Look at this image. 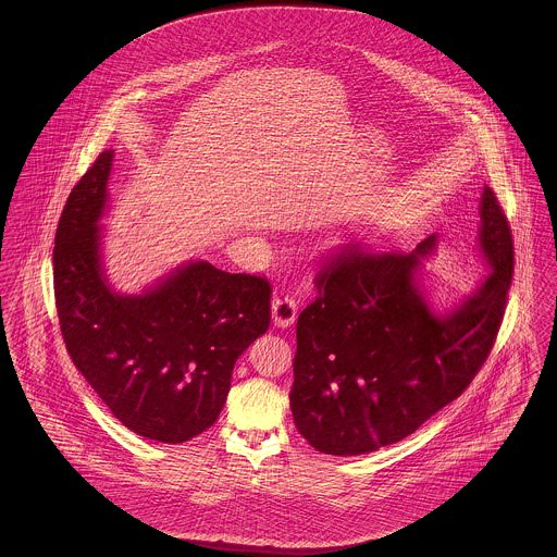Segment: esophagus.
<instances>
[{"mask_svg":"<svg viewBox=\"0 0 557 557\" xmlns=\"http://www.w3.org/2000/svg\"><path fill=\"white\" fill-rule=\"evenodd\" d=\"M296 300L290 296H282V298H273L271 302V319L277 327H290L296 321Z\"/></svg>","mask_w":557,"mask_h":557,"instance_id":"obj_1","label":"esophagus"}]
</instances>
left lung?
Wrapping results in <instances>:
<instances>
[{
    "mask_svg": "<svg viewBox=\"0 0 557 557\" xmlns=\"http://www.w3.org/2000/svg\"><path fill=\"white\" fill-rule=\"evenodd\" d=\"M478 214L488 271L447 307L425 269L436 234L411 252H350L323 267L319 298L296 323L290 391L294 424L313 449L395 445L468 388L499 332L513 273L509 225L488 186Z\"/></svg>",
    "mask_w": 557,
    "mask_h": 557,
    "instance_id": "obj_1",
    "label": "left lung"
}]
</instances>
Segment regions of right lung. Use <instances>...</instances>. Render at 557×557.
Instances as JSON below:
<instances>
[{
  "instance_id": "right-lung-1",
  "label": "right lung",
  "mask_w": 557,
  "mask_h": 557,
  "mask_svg": "<svg viewBox=\"0 0 557 557\" xmlns=\"http://www.w3.org/2000/svg\"><path fill=\"white\" fill-rule=\"evenodd\" d=\"M114 150L73 187L55 232L53 292L69 355L110 413L135 434L177 445L211 428L239 355L269 327L263 277L191 259L141 292L108 277L102 219Z\"/></svg>"
}]
</instances>
